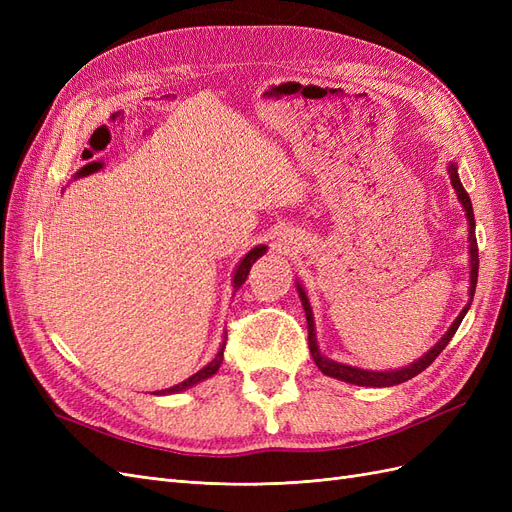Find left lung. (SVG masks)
<instances>
[{
    "instance_id": "left-lung-1",
    "label": "left lung",
    "mask_w": 512,
    "mask_h": 512,
    "mask_svg": "<svg viewBox=\"0 0 512 512\" xmlns=\"http://www.w3.org/2000/svg\"><path fill=\"white\" fill-rule=\"evenodd\" d=\"M448 177H451V183L453 188L461 200L463 209H466V215H468V222H470V301L474 299V290H476V280H478V245H476V232H474V211H472V200H470V194L463 190V185L459 181V175H457V168L455 164L448 166ZM299 297H301V303H303V309H305V316H307V344H309V352H312L314 356V363L318 365V369L322 371V374H327L331 378H337V380H344V382H350V384H359V386H393V384H401L406 382L414 376L421 374L423 369H427L433 361L438 359V354L446 348V344L451 342L455 331L459 329V324L463 320V316H466L470 303L463 307V312L457 316V320L451 324V329L446 331V335L440 339V342L433 346L423 359H418L416 363H412L410 367H404V369H395V371H367V369H359V367H350V365H342V363H335V361H329L324 359V356L320 354L318 346H316V335H314V318H312V307H309V301L305 297L303 288L299 286Z\"/></svg>"
}]
</instances>
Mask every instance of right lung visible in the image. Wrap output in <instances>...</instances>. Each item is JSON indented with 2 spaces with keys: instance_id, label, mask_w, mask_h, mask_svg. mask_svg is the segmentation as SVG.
<instances>
[{
  "instance_id": "obj_1",
  "label": "right lung",
  "mask_w": 512,
  "mask_h": 512,
  "mask_svg": "<svg viewBox=\"0 0 512 512\" xmlns=\"http://www.w3.org/2000/svg\"><path fill=\"white\" fill-rule=\"evenodd\" d=\"M267 252V247L265 245H258V247H254L252 252H247L245 254V258L239 262V269H237V273H235V290H239L241 288V284L247 280V273H250V269H252V265L256 262V258H260L262 254ZM224 348H226V342L222 344V348H220V352L215 354V359L207 365V367H203L200 371H196V374L192 376V378H188V380H183L181 384H177V386H170V389H166V391H160L162 395H166V393H177V391H185L188 389V386H192V384H196V382H200V380H207L209 376H213L215 371L220 369V365H222V361H224Z\"/></svg>"
}]
</instances>
